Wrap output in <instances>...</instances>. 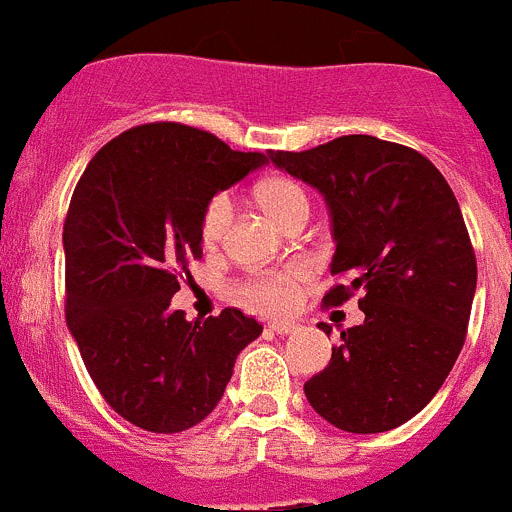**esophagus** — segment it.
Here are the masks:
<instances>
[{"mask_svg":"<svg viewBox=\"0 0 512 512\" xmlns=\"http://www.w3.org/2000/svg\"><path fill=\"white\" fill-rule=\"evenodd\" d=\"M267 330L277 332V335H290V332L297 330V325L295 322H270V325H267Z\"/></svg>","mask_w":512,"mask_h":512,"instance_id":"34e87169","label":"esophagus"}]
</instances>
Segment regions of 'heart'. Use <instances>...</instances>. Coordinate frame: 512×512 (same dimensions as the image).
<instances>
[{
	"label": "heart",
	"mask_w": 512,
	"mask_h": 512,
	"mask_svg": "<svg viewBox=\"0 0 512 512\" xmlns=\"http://www.w3.org/2000/svg\"><path fill=\"white\" fill-rule=\"evenodd\" d=\"M257 202L265 210V215L280 227H285L292 217L297 215H310V200H307L305 190L297 185L295 180L287 177H272L257 187ZM232 222V200L230 195H215L205 205L200 217V237L202 245L215 250L222 245L227 230ZM307 277V270L302 265H290L280 272L272 275H257L242 282L240 287V300L247 307L260 312H285L290 310L292 302L297 297V287Z\"/></svg>",
	"instance_id": "1"
}]
</instances>
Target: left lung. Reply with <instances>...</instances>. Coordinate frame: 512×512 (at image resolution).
<instances>
[{
  "instance_id": "obj_1",
  "label": "left lung",
  "mask_w": 512,
  "mask_h": 512,
  "mask_svg": "<svg viewBox=\"0 0 512 512\" xmlns=\"http://www.w3.org/2000/svg\"><path fill=\"white\" fill-rule=\"evenodd\" d=\"M267 157L325 197L330 272L352 277L327 292L325 305L365 292L357 302L365 320L340 330L325 370L305 382L307 400L345 433L408 423L453 370L478 285L453 190L428 157L370 135Z\"/></svg>"
}]
</instances>
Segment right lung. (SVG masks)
Returning <instances> with one entry per match:
<instances>
[{
	"mask_svg": "<svg viewBox=\"0 0 512 512\" xmlns=\"http://www.w3.org/2000/svg\"><path fill=\"white\" fill-rule=\"evenodd\" d=\"M267 162L210 132L157 122L114 137L79 177L62 235L67 327L102 398L137 428L202 423L237 355L260 337V322L235 307L190 322L170 302L202 255L207 202Z\"/></svg>",
	"mask_w": 512,
	"mask_h": 512,
	"instance_id": "obj_1",
	"label": "right lung"
}]
</instances>
